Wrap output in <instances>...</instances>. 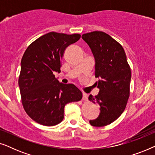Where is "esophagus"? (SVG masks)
Returning a JSON list of instances; mask_svg holds the SVG:
<instances>
[{
	"instance_id": "obj_1",
	"label": "esophagus",
	"mask_w": 155,
	"mask_h": 155,
	"mask_svg": "<svg viewBox=\"0 0 155 155\" xmlns=\"http://www.w3.org/2000/svg\"><path fill=\"white\" fill-rule=\"evenodd\" d=\"M82 99H83L84 101H87V94H85V93H83V94H82Z\"/></svg>"
}]
</instances>
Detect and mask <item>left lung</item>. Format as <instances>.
I'll use <instances>...</instances> for the list:
<instances>
[{
    "label": "left lung",
    "mask_w": 155,
    "mask_h": 155,
    "mask_svg": "<svg viewBox=\"0 0 155 155\" xmlns=\"http://www.w3.org/2000/svg\"><path fill=\"white\" fill-rule=\"evenodd\" d=\"M82 39L88 44L95 59L94 84L99 94L90 95L89 100L99 105L100 114L90 120L93 126L111 124L126 109L129 96L131 71L122 46L111 36L100 31L84 34Z\"/></svg>",
    "instance_id": "1"
}]
</instances>
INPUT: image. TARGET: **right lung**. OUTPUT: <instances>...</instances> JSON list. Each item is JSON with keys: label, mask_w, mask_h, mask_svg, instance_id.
<instances>
[{"label": "right lung", "mask_w": 155, "mask_h": 155, "mask_svg": "<svg viewBox=\"0 0 155 155\" xmlns=\"http://www.w3.org/2000/svg\"><path fill=\"white\" fill-rule=\"evenodd\" d=\"M80 37L51 31L33 41L23 55L18 80L22 104L27 115L38 124H60L65 104L82 99L79 89L73 84L61 83L54 75L61 72L65 48Z\"/></svg>", "instance_id": "obj_1"}]
</instances>
